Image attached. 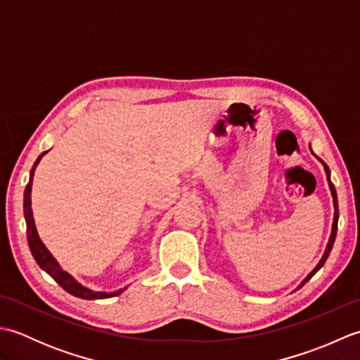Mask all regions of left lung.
<instances>
[{"instance_id":"obj_1","label":"left lung","mask_w":360,"mask_h":360,"mask_svg":"<svg viewBox=\"0 0 360 360\" xmlns=\"http://www.w3.org/2000/svg\"><path fill=\"white\" fill-rule=\"evenodd\" d=\"M311 153H312V150H311ZM312 155H314V153H312ZM316 156V155H314ZM317 158V156H316ZM320 162H322V165H323V168H325V173H326V181H328V186H330V190H331V196H333V205H334V218H333V227H331V235H330V240H328V244H326V249H325V252H323V255H322V258H320V262L317 263V266L314 267V269H312L307 277L303 278V281L300 283V285L297 286V289H300L304 283H307L312 275H314L320 267H322L323 264H325V262H326V258H328V255H330V252H331V249H333V246H334V241H335V233H338V221H339V202H338V193H335V188H334V184L331 182V172H330V167H328L322 159L320 158H317ZM295 289V290H297Z\"/></svg>"}]
</instances>
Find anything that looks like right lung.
<instances>
[{
  "mask_svg": "<svg viewBox=\"0 0 360 360\" xmlns=\"http://www.w3.org/2000/svg\"><path fill=\"white\" fill-rule=\"evenodd\" d=\"M48 151H43L40 156L37 158L34 167L30 168V174H29V182L25 188V202H22V207H25V219H26V227H27V243H29V249L32 252V255L35 258V262L41 269L49 274L51 277L56 280L60 286H62L66 292H70L74 297L79 298H85V300H98V298H110V297H116L120 295L124 290L128 288H120L117 290H94L85 285H82L80 281L75 280L70 272H66L62 266L58 264V262L53 255L49 252V249L44 246V243L40 240L38 236L37 227H35V221H34V213H32V201H30V195H32V181H34V174H35V168L40 164L41 158L46 155Z\"/></svg>",
  "mask_w": 360,
  "mask_h": 360,
  "instance_id": "add662e5",
  "label": "right lung"
}]
</instances>
